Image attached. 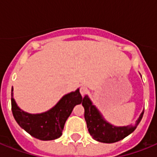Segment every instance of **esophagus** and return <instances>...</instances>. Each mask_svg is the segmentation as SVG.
<instances>
[{
  "mask_svg": "<svg viewBox=\"0 0 157 157\" xmlns=\"http://www.w3.org/2000/svg\"><path fill=\"white\" fill-rule=\"evenodd\" d=\"M80 92H81V95L84 96L86 95V94L88 93V89L86 86H81V89H80Z\"/></svg>",
  "mask_w": 157,
  "mask_h": 157,
  "instance_id": "obj_1",
  "label": "esophagus"
}]
</instances>
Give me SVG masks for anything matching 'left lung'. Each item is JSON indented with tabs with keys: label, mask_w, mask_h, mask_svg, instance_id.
Listing matches in <instances>:
<instances>
[{
	"label": "left lung",
	"mask_w": 157,
	"mask_h": 157,
	"mask_svg": "<svg viewBox=\"0 0 157 157\" xmlns=\"http://www.w3.org/2000/svg\"><path fill=\"white\" fill-rule=\"evenodd\" d=\"M82 106L85 108V119L90 134L94 139L105 144H112L120 141L134 132L141 121L144 112L143 111L134 124L117 127L112 125L103 119L87 95L84 97Z\"/></svg>",
	"instance_id": "8db88e82"
}]
</instances>
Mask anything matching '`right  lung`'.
<instances>
[{
	"label": "right lung",
	"mask_w": 157,
	"mask_h": 157,
	"mask_svg": "<svg viewBox=\"0 0 157 157\" xmlns=\"http://www.w3.org/2000/svg\"><path fill=\"white\" fill-rule=\"evenodd\" d=\"M81 103L82 97L78 89L63 96L53 108L44 113L29 114L23 112L17 106L13 98H11V109L21 128L36 139L47 141L61 136L65 122L74 107Z\"/></svg>",
	"instance_id": "add662e5"
}]
</instances>
